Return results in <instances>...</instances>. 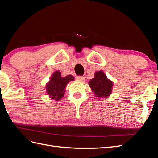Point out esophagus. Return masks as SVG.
<instances>
[{
  "mask_svg": "<svg viewBox=\"0 0 158 158\" xmlns=\"http://www.w3.org/2000/svg\"><path fill=\"white\" fill-rule=\"evenodd\" d=\"M76 79L77 80L82 81H83L85 80V77H83V76H77Z\"/></svg>",
  "mask_w": 158,
  "mask_h": 158,
  "instance_id": "obj_1",
  "label": "esophagus"
}]
</instances>
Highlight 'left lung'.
Listing matches in <instances>:
<instances>
[{
  "label": "left lung",
  "instance_id": "obj_1",
  "mask_svg": "<svg viewBox=\"0 0 158 158\" xmlns=\"http://www.w3.org/2000/svg\"><path fill=\"white\" fill-rule=\"evenodd\" d=\"M89 84L96 97H107L111 94L112 83L107 79L104 72H96L95 77L91 79Z\"/></svg>",
  "mask_w": 158,
  "mask_h": 158
}]
</instances>
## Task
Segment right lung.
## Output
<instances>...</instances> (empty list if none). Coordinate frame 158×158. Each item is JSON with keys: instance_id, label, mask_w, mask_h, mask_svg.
<instances>
[{"instance_id": "obj_1", "label": "right lung", "mask_w": 158, "mask_h": 158, "mask_svg": "<svg viewBox=\"0 0 158 158\" xmlns=\"http://www.w3.org/2000/svg\"><path fill=\"white\" fill-rule=\"evenodd\" d=\"M73 80H74V77L72 75H67L65 77H62L60 72H54L50 82L46 85V92L52 99L59 100L63 97L67 84Z\"/></svg>"}]
</instances>
